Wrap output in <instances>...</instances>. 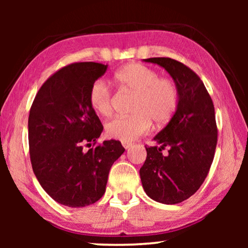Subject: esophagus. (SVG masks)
<instances>
[{"instance_id": "1", "label": "esophagus", "mask_w": 248, "mask_h": 248, "mask_svg": "<svg viewBox=\"0 0 248 248\" xmlns=\"http://www.w3.org/2000/svg\"><path fill=\"white\" fill-rule=\"evenodd\" d=\"M121 144H123V146H124L125 150H128V149H130L132 146L131 142H121Z\"/></svg>"}]
</instances>
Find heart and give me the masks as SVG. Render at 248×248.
Wrapping results in <instances>:
<instances>
[{"label": "heart", "mask_w": 248, "mask_h": 248, "mask_svg": "<svg viewBox=\"0 0 248 248\" xmlns=\"http://www.w3.org/2000/svg\"><path fill=\"white\" fill-rule=\"evenodd\" d=\"M119 86L137 94L130 117H116L105 125L108 138L130 142L148 133L153 123L164 125L174 116L178 106V91L175 83L162 78L156 71L143 64H129L114 75ZM89 102L100 116H109L112 110V94L103 79L92 84Z\"/></svg>", "instance_id": "heart-1"}]
</instances>
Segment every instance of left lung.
Wrapping results in <instances>:
<instances>
[{
  "instance_id": "left-lung-1",
  "label": "left lung",
  "mask_w": 248,
  "mask_h": 248,
  "mask_svg": "<svg viewBox=\"0 0 248 248\" xmlns=\"http://www.w3.org/2000/svg\"><path fill=\"white\" fill-rule=\"evenodd\" d=\"M143 61L164 68L178 91V106L164 129L145 146L140 169L142 186L151 199L165 204L186 200L199 189L209 173L217 141L215 106L194 71L170 58ZM169 149L164 155L161 150Z\"/></svg>"
}]
</instances>
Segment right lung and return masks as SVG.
Wrapping results in <instances>:
<instances>
[{"instance_id": "obj_1", "label": "right lung", "mask_w": 248, "mask_h": 248, "mask_svg": "<svg viewBox=\"0 0 248 248\" xmlns=\"http://www.w3.org/2000/svg\"><path fill=\"white\" fill-rule=\"evenodd\" d=\"M107 68L95 62L64 66L40 87L29 112L32 170L44 190L66 207L82 208L102 198L109 170L124 152L116 140L83 150L103 132L89 93Z\"/></svg>"}]
</instances>
